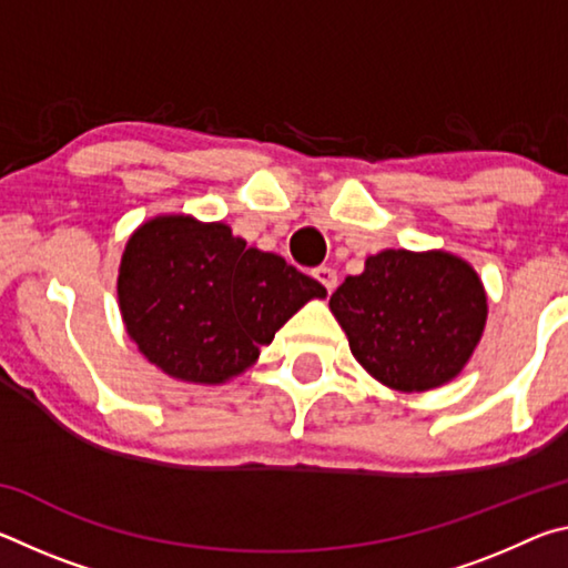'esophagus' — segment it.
<instances>
[{
    "label": "esophagus",
    "mask_w": 568,
    "mask_h": 568,
    "mask_svg": "<svg viewBox=\"0 0 568 568\" xmlns=\"http://www.w3.org/2000/svg\"><path fill=\"white\" fill-rule=\"evenodd\" d=\"M313 275H315V281H318L328 293H333L335 285H338V273H335L333 267H318Z\"/></svg>",
    "instance_id": "obj_1"
}]
</instances>
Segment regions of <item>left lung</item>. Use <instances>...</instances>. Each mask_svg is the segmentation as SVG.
Instances as JSON below:
<instances>
[{"instance_id":"left-lung-1","label":"left lung","mask_w":568,"mask_h":568,"mask_svg":"<svg viewBox=\"0 0 568 568\" xmlns=\"http://www.w3.org/2000/svg\"><path fill=\"white\" fill-rule=\"evenodd\" d=\"M331 313L368 376L423 393L460 376L486 328V287L446 250H381L331 295Z\"/></svg>"}]
</instances>
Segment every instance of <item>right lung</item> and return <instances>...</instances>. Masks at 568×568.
Returning a JSON list of instances; mask_svg holds the SVG:
<instances>
[{
  "mask_svg": "<svg viewBox=\"0 0 568 568\" xmlns=\"http://www.w3.org/2000/svg\"><path fill=\"white\" fill-rule=\"evenodd\" d=\"M325 287L281 255L247 247L225 223L155 215L124 245L118 303L124 331L165 376L223 386Z\"/></svg>",
  "mask_w": 568,
  "mask_h": 568,
  "instance_id": "add662e5",
  "label": "right lung"
}]
</instances>
